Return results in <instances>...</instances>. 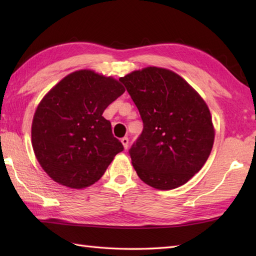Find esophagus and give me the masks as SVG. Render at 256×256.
Segmentation results:
<instances>
[{
    "mask_svg": "<svg viewBox=\"0 0 256 256\" xmlns=\"http://www.w3.org/2000/svg\"><path fill=\"white\" fill-rule=\"evenodd\" d=\"M121 143L123 144L124 150H128V138H123L121 140Z\"/></svg>",
    "mask_w": 256,
    "mask_h": 256,
    "instance_id": "esophagus-1",
    "label": "esophagus"
}]
</instances>
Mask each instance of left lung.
<instances>
[{
	"instance_id": "obj_1",
	"label": "left lung",
	"mask_w": 256,
	"mask_h": 256,
	"mask_svg": "<svg viewBox=\"0 0 256 256\" xmlns=\"http://www.w3.org/2000/svg\"><path fill=\"white\" fill-rule=\"evenodd\" d=\"M120 81L144 124L130 150L138 176L155 189L182 186L202 168L214 146L216 131L206 101L182 77L166 68L134 70Z\"/></svg>"
}]
</instances>
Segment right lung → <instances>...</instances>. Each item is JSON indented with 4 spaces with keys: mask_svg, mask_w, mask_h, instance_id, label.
<instances>
[{
    "mask_svg": "<svg viewBox=\"0 0 256 256\" xmlns=\"http://www.w3.org/2000/svg\"><path fill=\"white\" fill-rule=\"evenodd\" d=\"M124 91L111 76L81 69L42 98L32 118V146L54 182L72 189L89 187L123 150L102 114Z\"/></svg>",
    "mask_w": 256,
    "mask_h": 256,
    "instance_id": "add662e5",
    "label": "right lung"
}]
</instances>
